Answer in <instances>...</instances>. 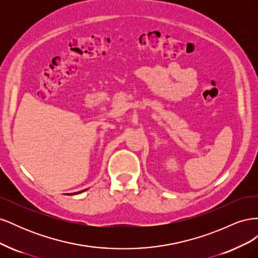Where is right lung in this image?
I'll use <instances>...</instances> for the list:
<instances>
[{
    "label": "right lung",
    "mask_w": 258,
    "mask_h": 258,
    "mask_svg": "<svg viewBox=\"0 0 258 258\" xmlns=\"http://www.w3.org/2000/svg\"><path fill=\"white\" fill-rule=\"evenodd\" d=\"M80 192H81V191H80Z\"/></svg>",
    "instance_id": "1"
}]
</instances>
